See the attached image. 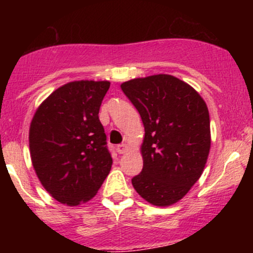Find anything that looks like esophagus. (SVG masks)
<instances>
[{"label": "esophagus", "mask_w": 253, "mask_h": 253, "mask_svg": "<svg viewBox=\"0 0 253 253\" xmlns=\"http://www.w3.org/2000/svg\"><path fill=\"white\" fill-rule=\"evenodd\" d=\"M116 150H117V153H119V154H125V153L128 152L129 147L127 144H120V145H117Z\"/></svg>", "instance_id": "obj_1"}]
</instances>
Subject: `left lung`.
<instances>
[{
  "mask_svg": "<svg viewBox=\"0 0 253 253\" xmlns=\"http://www.w3.org/2000/svg\"><path fill=\"white\" fill-rule=\"evenodd\" d=\"M121 89L138 110L145 132L143 169L132 185L150 205H175L197 182L208 159L211 138L206 101L171 75L134 78Z\"/></svg>",
  "mask_w": 253,
  "mask_h": 253,
  "instance_id": "8db88e82",
  "label": "left lung"
}]
</instances>
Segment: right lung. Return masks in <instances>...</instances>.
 Returning a JSON list of instances; mask_svg holds the SVG:
<instances>
[{"instance_id": "add662e5", "label": "right lung", "mask_w": 253, "mask_h": 253, "mask_svg": "<svg viewBox=\"0 0 253 253\" xmlns=\"http://www.w3.org/2000/svg\"><path fill=\"white\" fill-rule=\"evenodd\" d=\"M109 81H75L56 89L35 111L29 127L32 164L42 187L66 206L98 193L112 159L99 120Z\"/></svg>"}]
</instances>
